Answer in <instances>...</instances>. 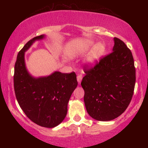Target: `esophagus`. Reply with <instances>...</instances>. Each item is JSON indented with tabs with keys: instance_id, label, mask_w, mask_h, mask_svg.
Returning a JSON list of instances; mask_svg holds the SVG:
<instances>
[{
	"instance_id": "34e87169",
	"label": "esophagus",
	"mask_w": 148,
	"mask_h": 148,
	"mask_svg": "<svg viewBox=\"0 0 148 148\" xmlns=\"http://www.w3.org/2000/svg\"><path fill=\"white\" fill-rule=\"evenodd\" d=\"M82 79H83V76H82V75H81V74H79V75L77 76V81L79 84H80V83L81 82Z\"/></svg>"
}]
</instances>
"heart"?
Returning a JSON list of instances; mask_svg holds the SVG:
<instances>
[{
  "mask_svg": "<svg viewBox=\"0 0 148 148\" xmlns=\"http://www.w3.org/2000/svg\"><path fill=\"white\" fill-rule=\"evenodd\" d=\"M93 45V42L91 41H88L86 44L83 46V47L79 49V53L85 52L87 51L92 45ZM105 52V46L102 43H98L95 45L91 51L90 52L89 55L88 56L86 61L89 64H95L101 58Z\"/></svg>",
  "mask_w": 148,
  "mask_h": 148,
  "instance_id": "heart-1",
  "label": "heart"
}]
</instances>
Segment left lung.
I'll use <instances>...</instances> for the list:
<instances>
[{"instance_id":"obj_1","label":"left lung","mask_w":148,"mask_h":148,"mask_svg":"<svg viewBox=\"0 0 148 148\" xmlns=\"http://www.w3.org/2000/svg\"><path fill=\"white\" fill-rule=\"evenodd\" d=\"M113 52L100 58L93 67L85 65L81 81L87 112L99 121L118 118L132 99L136 69L132 51L119 38L114 37Z\"/></svg>"}]
</instances>
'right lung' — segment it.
<instances>
[{
  "label": "right lung",
  "instance_id": "add662e5",
  "mask_svg": "<svg viewBox=\"0 0 148 148\" xmlns=\"http://www.w3.org/2000/svg\"><path fill=\"white\" fill-rule=\"evenodd\" d=\"M40 35L29 40L18 52L14 65V88L22 111L31 121L53 128L60 124L67 113V103L78 85L75 72H55L47 77L33 78L26 70L24 53Z\"/></svg>",
  "mask_w": 148,
  "mask_h": 148
}]
</instances>
